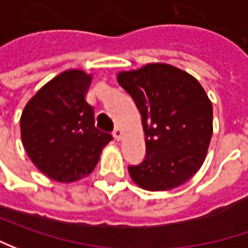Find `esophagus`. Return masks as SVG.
Returning a JSON list of instances; mask_svg holds the SVG:
<instances>
[{"mask_svg": "<svg viewBox=\"0 0 248 248\" xmlns=\"http://www.w3.org/2000/svg\"><path fill=\"white\" fill-rule=\"evenodd\" d=\"M112 134H114V139H115L116 141L122 140V137H124V130H122L121 127H116Z\"/></svg>", "mask_w": 248, "mask_h": 248, "instance_id": "obj_1", "label": "esophagus"}]
</instances>
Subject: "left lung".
Segmentation results:
<instances>
[{
  "label": "left lung",
  "instance_id": "8db88e82",
  "mask_svg": "<svg viewBox=\"0 0 248 248\" xmlns=\"http://www.w3.org/2000/svg\"><path fill=\"white\" fill-rule=\"evenodd\" d=\"M116 78L139 108L145 134L147 156L129 166L133 181L156 192L191 180L213 136V106L199 81L166 63L121 71Z\"/></svg>",
  "mask_w": 248,
  "mask_h": 248
}]
</instances>
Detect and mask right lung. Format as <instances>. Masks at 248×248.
<instances>
[{
  "label": "right lung",
  "mask_w": 248,
  "mask_h": 248,
  "mask_svg": "<svg viewBox=\"0 0 248 248\" xmlns=\"http://www.w3.org/2000/svg\"><path fill=\"white\" fill-rule=\"evenodd\" d=\"M92 79V74L77 68L59 74L29 100L20 116L29 158L39 171L59 183L90 174L112 140L94 126V109L85 98Z\"/></svg>",
  "instance_id": "1"
}]
</instances>
